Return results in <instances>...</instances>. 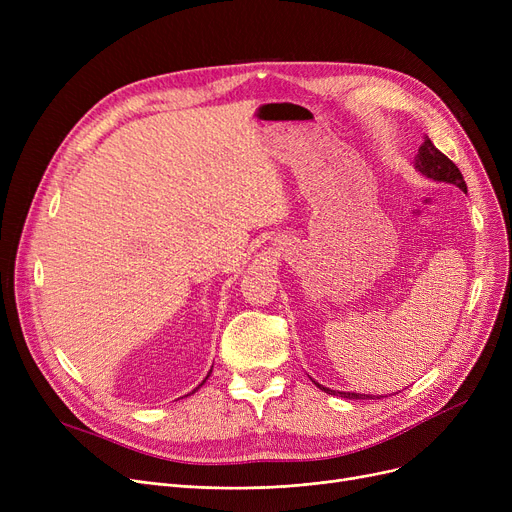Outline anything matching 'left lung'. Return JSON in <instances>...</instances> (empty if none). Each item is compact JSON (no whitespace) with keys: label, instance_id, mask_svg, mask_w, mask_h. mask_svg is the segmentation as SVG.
<instances>
[{"label":"left lung","instance_id":"obj_1","mask_svg":"<svg viewBox=\"0 0 512 512\" xmlns=\"http://www.w3.org/2000/svg\"><path fill=\"white\" fill-rule=\"evenodd\" d=\"M415 168H417L423 176H427V178L456 184V186L463 188V191L467 193V184H465V178H463L461 170L456 168L454 161L448 159V157H446L432 141H429L427 137H425V143L419 147V153H417V157H415ZM317 386H319V384H317ZM319 388L324 390V392H328V394H336V396L340 394L342 398H348V400H369V398H373V396H369V394L334 392V390L324 388V386H319ZM375 398H380V396H375Z\"/></svg>","mask_w":512,"mask_h":512}]
</instances>
